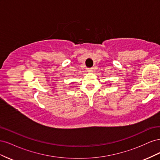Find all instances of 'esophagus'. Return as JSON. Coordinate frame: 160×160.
I'll return each instance as SVG.
<instances>
[{"instance_id":"obj_1","label":"esophagus","mask_w":160,"mask_h":160,"mask_svg":"<svg viewBox=\"0 0 160 160\" xmlns=\"http://www.w3.org/2000/svg\"><path fill=\"white\" fill-rule=\"evenodd\" d=\"M87 71H88V72H93V68H88V69H87Z\"/></svg>"}]
</instances>
